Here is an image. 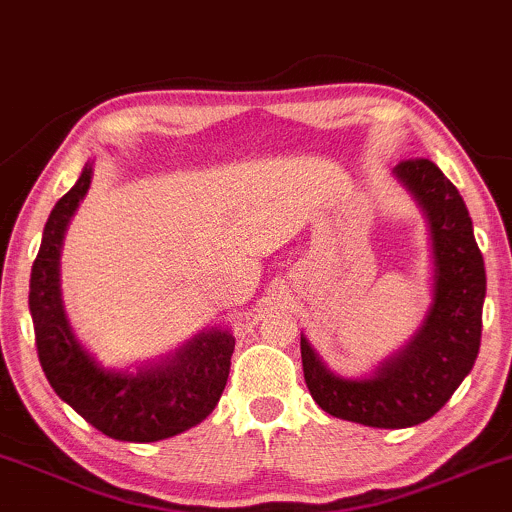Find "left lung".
Wrapping results in <instances>:
<instances>
[{
  "mask_svg": "<svg viewBox=\"0 0 512 512\" xmlns=\"http://www.w3.org/2000/svg\"><path fill=\"white\" fill-rule=\"evenodd\" d=\"M393 174L420 202L432 231L434 303L427 319L367 379L338 377L300 336L305 384L319 408L379 429L415 427L448 403L477 360L486 295L484 257L458 188L422 157L405 159Z\"/></svg>",
  "mask_w": 512,
  "mask_h": 512,
  "instance_id": "8db88e82",
  "label": "left lung"
}]
</instances>
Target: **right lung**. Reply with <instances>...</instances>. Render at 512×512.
<instances>
[{"mask_svg": "<svg viewBox=\"0 0 512 512\" xmlns=\"http://www.w3.org/2000/svg\"><path fill=\"white\" fill-rule=\"evenodd\" d=\"M92 166L49 214L30 272V317L42 372L57 396L109 439L150 443L200 424L219 403L229 379L236 338L212 329L197 334L157 365L138 372L102 367L80 346L66 319L59 288V255L66 226L90 188Z\"/></svg>", "mask_w": 512, "mask_h": 512, "instance_id": "1", "label": "right lung"}]
</instances>
